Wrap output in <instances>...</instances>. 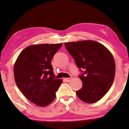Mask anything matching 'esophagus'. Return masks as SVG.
<instances>
[{
  "label": "esophagus",
  "instance_id": "obj_1",
  "mask_svg": "<svg viewBox=\"0 0 129 129\" xmlns=\"http://www.w3.org/2000/svg\"><path fill=\"white\" fill-rule=\"evenodd\" d=\"M72 77H69V78H64V80L66 81V82H70L71 80Z\"/></svg>",
  "mask_w": 129,
  "mask_h": 129
}]
</instances>
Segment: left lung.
Here are the masks:
<instances>
[{"label":"left lung","instance_id":"8db88e82","mask_svg":"<svg viewBox=\"0 0 129 129\" xmlns=\"http://www.w3.org/2000/svg\"><path fill=\"white\" fill-rule=\"evenodd\" d=\"M81 72L79 76L83 86L77 96L85 103L101 99L110 89L115 76V63L108 49L92 40L65 43Z\"/></svg>","mask_w":129,"mask_h":129}]
</instances>
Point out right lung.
Masks as SVG:
<instances>
[{
	"label": "right lung",
	"mask_w": 129,
	"mask_h": 129,
	"mask_svg": "<svg viewBox=\"0 0 129 129\" xmlns=\"http://www.w3.org/2000/svg\"><path fill=\"white\" fill-rule=\"evenodd\" d=\"M62 43L29 46L22 51L14 66L19 89L38 106L49 105L56 98L62 80L54 77L51 60Z\"/></svg>",
	"instance_id": "1"
}]
</instances>
